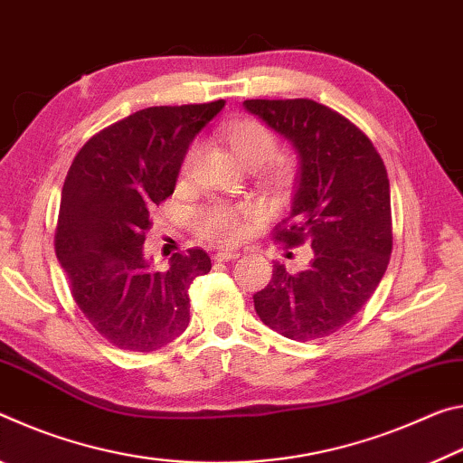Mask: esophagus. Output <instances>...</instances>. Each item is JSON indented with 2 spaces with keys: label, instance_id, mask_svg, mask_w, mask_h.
I'll use <instances>...</instances> for the list:
<instances>
[{
  "label": "esophagus",
  "instance_id": "1",
  "mask_svg": "<svg viewBox=\"0 0 463 463\" xmlns=\"http://www.w3.org/2000/svg\"><path fill=\"white\" fill-rule=\"evenodd\" d=\"M238 252L236 250H219V252L215 254V260L217 262H227V260H236L238 259Z\"/></svg>",
  "mask_w": 463,
  "mask_h": 463
}]
</instances>
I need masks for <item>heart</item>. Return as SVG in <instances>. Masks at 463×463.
I'll list each match as a JSON object with an SVG mask.
<instances>
[{
	"instance_id": "heart-1",
	"label": "heart",
	"mask_w": 463,
	"mask_h": 463,
	"mask_svg": "<svg viewBox=\"0 0 463 463\" xmlns=\"http://www.w3.org/2000/svg\"><path fill=\"white\" fill-rule=\"evenodd\" d=\"M225 139L230 143L233 154L246 168H260L262 176L272 186L289 184L295 164L291 157L275 156L279 149L277 133L262 123L259 118H244L233 123L227 128ZM199 154V146L193 143L188 147L184 160H182V176L191 172L194 157ZM254 215V209L250 204H233V203H213L204 207L196 215V233L211 244H236L246 232V219Z\"/></svg>"
}]
</instances>
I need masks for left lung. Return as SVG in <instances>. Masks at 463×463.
Wrapping results in <instances>:
<instances>
[{"mask_svg":"<svg viewBox=\"0 0 463 463\" xmlns=\"http://www.w3.org/2000/svg\"><path fill=\"white\" fill-rule=\"evenodd\" d=\"M246 110L293 143L301 174L289 215L272 230L287 248L312 246L306 270L272 264L254 295L260 320L285 338L335 335L361 312L388 269L393 233L390 180L361 128L309 98L244 100ZM291 256V252H289Z\"/></svg>","mask_w":463,"mask_h":463,"instance_id":"obj_1","label":"left lung"}]
</instances>
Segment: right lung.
Masks as SVG:
<instances>
[{"mask_svg": "<svg viewBox=\"0 0 463 463\" xmlns=\"http://www.w3.org/2000/svg\"><path fill=\"white\" fill-rule=\"evenodd\" d=\"M223 100L151 106L90 137L67 172L55 252L81 314L110 345L151 353L191 322L188 289L211 270L209 254L176 252L156 270L143 241L156 207L176 186L188 143Z\"/></svg>", "mask_w": 463, "mask_h": 463, "instance_id": "1", "label": "right lung"}]
</instances>
